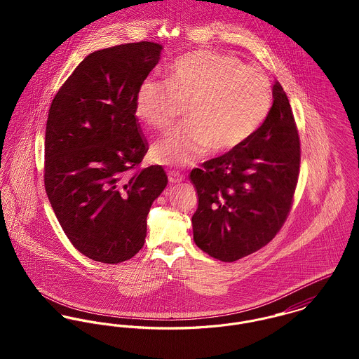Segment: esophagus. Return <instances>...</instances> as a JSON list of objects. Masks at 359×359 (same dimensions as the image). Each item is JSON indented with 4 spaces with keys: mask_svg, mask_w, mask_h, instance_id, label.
<instances>
[{
    "mask_svg": "<svg viewBox=\"0 0 359 359\" xmlns=\"http://www.w3.org/2000/svg\"><path fill=\"white\" fill-rule=\"evenodd\" d=\"M182 174H180V171H175V170H170L168 171V181L171 184H177V182H181L182 181Z\"/></svg>",
    "mask_w": 359,
    "mask_h": 359,
    "instance_id": "obj_1",
    "label": "esophagus"
}]
</instances>
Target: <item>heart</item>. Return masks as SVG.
<instances>
[{"label":"heart","mask_w":359,"mask_h":359,"mask_svg":"<svg viewBox=\"0 0 359 359\" xmlns=\"http://www.w3.org/2000/svg\"><path fill=\"white\" fill-rule=\"evenodd\" d=\"M188 106V121L154 145L161 164L188 165L210 149L228 154L248 142L272 107L266 74L228 53L201 50L180 56L167 81L148 77L135 94V116L154 130L167 128Z\"/></svg>","instance_id":"b5f03b06"}]
</instances>
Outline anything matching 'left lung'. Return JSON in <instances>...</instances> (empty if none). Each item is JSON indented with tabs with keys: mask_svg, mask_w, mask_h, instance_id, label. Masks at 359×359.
<instances>
[{
	"mask_svg": "<svg viewBox=\"0 0 359 359\" xmlns=\"http://www.w3.org/2000/svg\"><path fill=\"white\" fill-rule=\"evenodd\" d=\"M256 134L238 149L191 171L199 205L194 241L208 256L232 262L268 245L283 226L300 174V137L282 86Z\"/></svg>",
	"mask_w": 359,
	"mask_h": 359,
	"instance_id": "obj_1",
	"label": "left lung"
}]
</instances>
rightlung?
Instances as JSON below:
<instances>
[{
    "mask_svg": "<svg viewBox=\"0 0 359 359\" xmlns=\"http://www.w3.org/2000/svg\"><path fill=\"white\" fill-rule=\"evenodd\" d=\"M154 41L90 53L52 100L44 184L52 210L84 256L118 264L147 238V217L167 187L161 165L140 168L148 152L135 94L160 59Z\"/></svg>",
    "mask_w": 359,
    "mask_h": 359,
    "instance_id": "add662e5",
    "label": "right lung"
}]
</instances>
